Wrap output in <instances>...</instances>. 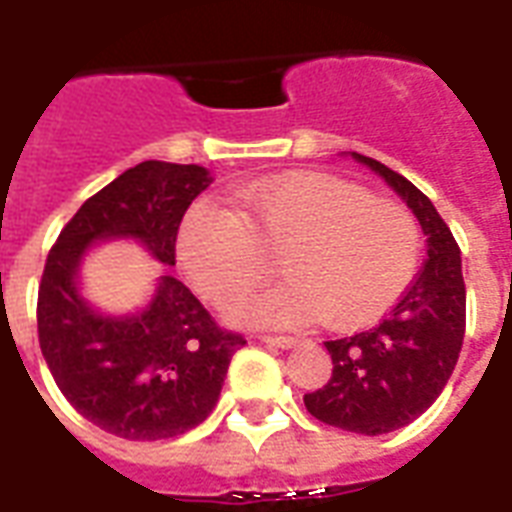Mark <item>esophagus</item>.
I'll return each instance as SVG.
<instances>
[{
    "label": "esophagus",
    "mask_w": 512,
    "mask_h": 512,
    "mask_svg": "<svg viewBox=\"0 0 512 512\" xmlns=\"http://www.w3.org/2000/svg\"><path fill=\"white\" fill-rule=\"evenodd\" d=\"M263 342L287 350V347H295V344H298V339H295V336H263Z\"/></svg>",
    "instance_id": "1"
}]
</instances>
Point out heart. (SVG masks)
Wrapping results in <instances>:
<instances>
[{
  "label": "heart",
  "instance_id": "1",
  "mask_svg": "<svg viewBox=\"0 0 512 512\" xmlns=\"http://www.w3.org/2000/svg\"><path fill=\"white\" fill-rule=\"evenodd\" d=\"M418 249L407 208L323 173L257 181L241 192V217L200 200L179 230L181 271L206 301L263 282L268 255H279L290 282L230 301L227 317L241 325L369 323L410 285Z\"/></svg>",
  "mask_w": 512,
  "mask_h": 512
}]
</instances>
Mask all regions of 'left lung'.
I'll return each mask as SVG.
<instances>
[{
    "label": "left lung",
    "mask_w": 512,
    "mask_h": 512,
    "mask_svg": "<svg viewBox=\"0 0 512 512\" xmlns=\"http://www.w3.org/2000/svg\"><path fill=\"white\" fill-rule=\"evenodd\" d=\"M350 154L412 208L429 257L380 325L325 342L333 361L331 380L306 393L304 404L328 426L377 437L423 415L448 385L464 344L467 287L456 238L434 203L396 170L358 151Z\"/></svg>",
    "instance_id": "left-lung-1"
}]
</instances>
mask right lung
<instances>
[{
  "label": "right lung",
  "mask_w": 512,
  "mask_h": 512,
  "mask_svg": "<svg viewBox=\"0 0 512 512\" xmlns=\"http://www.w3.org/2000/svg\"><path fill=\"white\" fill-rule=\"evenodd\" d=\"M211 181L200 165L140 162L78 208L45 260L37 295L45 363L64 399L121 439L154 442L200 426L246 339L222 331L170 274L138 312H100L81 290L83 257L127 238L162 266H176L181 217Z\"/></svg>",
  "instance_id": "add662e5"
}]
</instances>
